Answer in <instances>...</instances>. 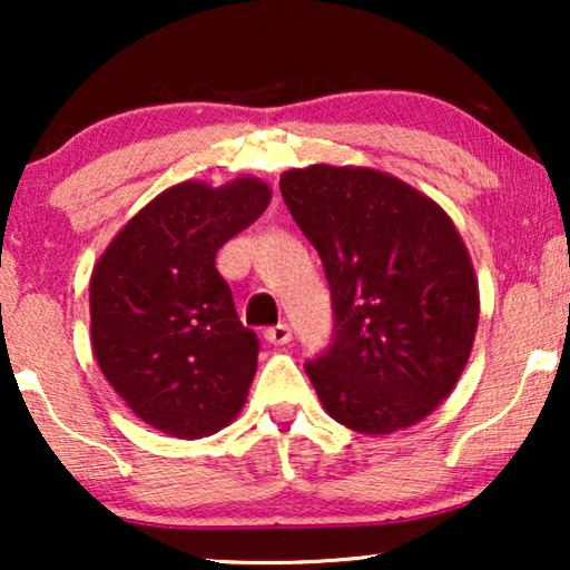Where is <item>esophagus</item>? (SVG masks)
I'll return each instance as SVG.
<instances>
[{
    "mask_svg": "<svg viewBox=\"0 0 570 570\" xmlns=\"http://www.w3.org/2000/svg\"><path fill=\"white\" fill-rule=\"evenodd\" d=\"M264 340L272 342V345H287V342L293 340V332L287 324H275L264 332Z\"/></svg>",
    "mask_w": 570,
    "mask_h": 570,
    "instance_id": "esophagus-1",
    "label": "esophagus"
}]
</instances>
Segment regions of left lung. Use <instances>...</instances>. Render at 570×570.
<instances>
[{"mask_svg": "<svg viewBox=\"0 0 570 570\" xmlns=\"http://www.w3.org/2000/svg\"><path fill=\"white\" fill-rule=\"evenodd\" d=\"M279 191L330 279L332 345L306 363L324 410L365 435L420 423L456 386L480 318L451 217L373 168H293Z\"/></svg>", "mask_w": 570, "mask_h": 570, "instance_id": "left-lung-1", "label": "left lung"}]
</instances>
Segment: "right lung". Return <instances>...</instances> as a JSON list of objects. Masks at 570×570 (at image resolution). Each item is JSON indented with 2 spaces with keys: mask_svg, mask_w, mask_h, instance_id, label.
Returning a JSON list of instances; mask_svg holds the SVG:
<instances>
[{
  "mask_svg": "<svg viewBox=\"0 0 570 570\" xmlns=\"http://www.w3.org/2000/svg\"><path fill=\"white\" fill-rule=\"evenodd\" d=\"M269 199L252 176L217 189L176 184L116 233L92 269V353L114 392L160 433L202 439L244 407L259 340L238 322L215 256Z\"/></svg>",
  "mask_w": 570,
  "mask_h": 570,
  "instance_id": "1",
  "label": "right lung"
}]
</instances>
